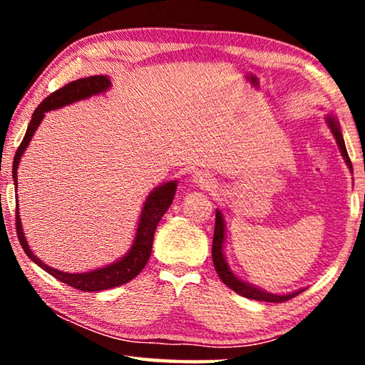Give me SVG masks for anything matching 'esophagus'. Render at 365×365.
Instances as JSON below:
<instances>
[{
	"instance_id": "obj_1",
	"label": "esophagus",
	"mask_w": 365,
	"mask_h": 365,
	"mask_svg": "<svg viewBox=\"0 0 365 365\" xmlns=\"http://www.w3.org/2000/svg\"><path fill=\"white\" fill-rule=\"evenodd\" d=\"M193 182L196 185H200L201 188H212L214 185V178L207 174V172H202V170H196L193 174Z\"/></svg>"
}]
</instances>
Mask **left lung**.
Masks as SVG:
<instances>
[{
    "mask_svg": "<svg viewBox=\"0 0 365 365\" xmlns=\"http://www.w3.org/2000/svg\"><path fill=\"white\" fill-rule=\"evenodd\" d=\"M325 122L329 125L330 132L335 137L339 151H341V156L344 159L346 165H348L349 170L353 172V164H351L348 151H346V145L341 135V127H339L338 119L333 114H327L325 115ZM224 243H225V220H224V214L220 212V209H215V228H214V240H212V261H214V267L217 275L220 277V280L225 283L228 288H232L235 293L245 296V298L250 299H256V301H265V302H283L294 298L298 296L301 292L304 289H296L293 293H287V294H274L265 292V289L257 288L251 283L245 282L242 279H238L235 275V272L228 267L227 259H225V252H224Z\"/></svg>",
    "mask_w": 365,
    "mask_h": 365,
    "instance_id": "obj_1",
    "label": "left lung"
}]
</instances>
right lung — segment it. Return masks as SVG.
I'll use <instances>...</instances> for the list:
<instances>
[{
  "label": "right lung",
  "instance_id": "obj_1",
  "mask_svg": "<svg viewBox=\"0 0 365 365\" xmlns=\"http://www.w3.org/2000/svg\"><path fill=\"white\" fill-rule=\"evenodd\" d=\"M110 88V80L108 76H93L86 77L80 80H73V82L67 83L63 88H59L46 96L43 100L38 108L35 109L32 114V120H30L26 137H24L22 143L17 150L14 156V163H12V178H14V185L17 190V169H19V163L22 159L24 151L27 150V146L32 137L36 132V128L43 120L46 113L54 109H61L64 106H69L72 103L86 100V98L101 95L104 91ZM177 190V180H169L159 187L154 188L150 195H148L146 201L143 202V209H141L137 232H135L133 243L130 250L125 252V256H122L119 261L113 264L104 265V267L90 270V272H78V274H69V272H63L58 269H53L46 265L41 259L34 255V251L30 250L27 243L26 235H24L21 215H19V202L16 201V228H17V237H19V242L22 250L26 251V255L32 259V261L46 270L49 275H53L54 279L59 282L66 283V285L80 289V292H101V289H109L114 287L123 285V283L130 282L135 279L141 270L145 269L148 259L151 256V248H153V238L154 232H156V227L159 220L168 211L169 206L172 205V200L175 196Z\"/></svg>",
  "mask_w": 365,
  "mask_h": 365
}]
</instances>
